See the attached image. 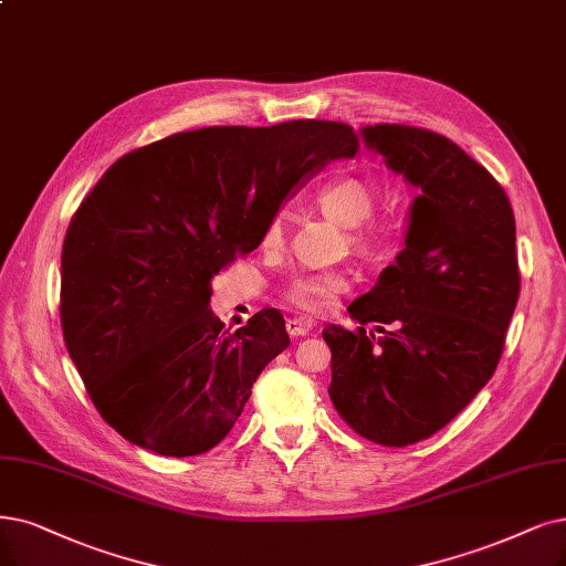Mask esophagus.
I'll return each mask as SVG.
<instances>
[{
    "instance_id": "1",
    "label": "esophagus",
    "mask_w": 566,
    "mask_h": 566,
    "mask_svg": "<svg viewBox=\"0 0 566 566\" xmlns=\"http://www.w3.org/2000/svg\"><path fill=\"white\" fill-rule=\"evenodd\" d=\"M310 331H312V322L310 319H303V317L286 319V333H289L291 338H303V336H307Z\"/></svg>"
}]
</instances>
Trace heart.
Here are the masks:
<instances>
[{"instance_id":"heart-1","label":"heart","mask_w":566,"mask_h":566,"mask_svg":"<svg viewBox=\"0 0 566 566\" xmlns=\"http://www.w3.org/2000/svg\"><path fill=\"white\" fill-rule=\"evenodd\" d=\"M375 196H378L375 186L354 175L331 179L315 191V205L322 212L340 226H349V244L359 254H373L385 240L382 223L370 217L375 209ZM282 240L284 219L277 214L265 226L261 244L265 249H275L282 244ZM347 286L349 282L343 272H317V275H305L291 282L284 291V298L291 307L305 312V315H322V312L333 307Z\"/></svg>"}]
</instances>
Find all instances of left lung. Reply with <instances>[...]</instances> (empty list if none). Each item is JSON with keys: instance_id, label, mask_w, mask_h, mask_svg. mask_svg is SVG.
Wrapping results in <instances>:
<instances>
[{"instance_id": "1", "label": "left lung", "mask_w": 566, "mask_h": 566, "mask_svg": "<svg viewBox=\"0 0 566 566\" xmlns=\"http://www.w3.org/2000/svg\"><path fill=\"white\" fill-rule=\"evenodd\" d=\"M361 135L422 196L406 249L349 305L361 326L322 333L328 396L359 436L406 448L443 429L496 370L520 296L515 217L501 184L452 139L399 123ZM370 321L382 339L365 333Z\"/></svg>"}]
</instances>
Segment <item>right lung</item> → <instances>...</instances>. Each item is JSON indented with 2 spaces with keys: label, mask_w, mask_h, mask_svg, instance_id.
Masks as SVG:
<instances>
[{
  "label": "right lung",
  "mask_w": 566,
  "mask_h": 566,
  "mask_svg": "<svg viewBox=\"0 0 566 566\" xmlns=\"http://www.w3.org/2000/svg\"><path fill=\"white\" fill-rule=\"evenodd\" d=\"M347 123L212 125L118 158L62 244L60 324L102 420L163 457L219 446L261 370L289 347L277 310L230 333L212 280L254 251L303 177L352 158Z\"/></svg>",
  "instance_id": "obj_1"
}]
</instances>
